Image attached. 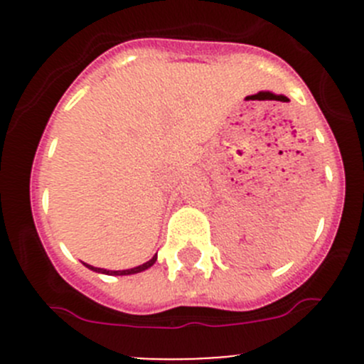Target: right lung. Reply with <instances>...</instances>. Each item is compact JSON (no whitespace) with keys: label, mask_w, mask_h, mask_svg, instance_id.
Returning <instances> with one entry per match:
<instances>
[{"label":"right lung","mask_w":364,"mask_h":364,"mask_svg":"<svg viewBox=\"0 0 364 364\" xmlns=\"http://www.w3.org/2000/svg\"><path fill=\"white\" fill-rule=\"evenodd\" d=\"M155 262H156V255H153L151 259L148 260V262L141 264V266L130 267V269H117V271H112V269H104V267H95V266H91V264H86V262H82V264H84V266L87 267V269L95 271V273L111 274V277H124V274H135V273H141V271L149 269V267H151L153 264H155Z\"/></svg>","instance_id":"obj_1"}]
</instances>
